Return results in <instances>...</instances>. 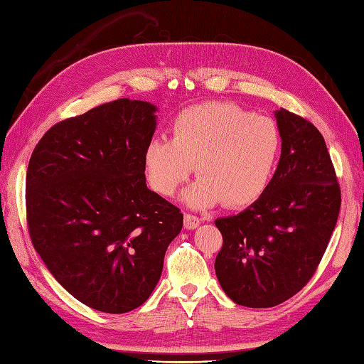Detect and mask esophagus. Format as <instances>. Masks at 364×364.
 <instances>
[{"label": "esophagus", "mask_w": 364, "mask_h": 364, "mask_svg": "<svg viewBox=\"0 0 364 364\" xmlns=\"http://www.w3.org/2000/svg\"><path fill=\"white\" fill-rule=\"evenodd\" d=\"M199 223H201V220H199L198 217H195V215H190V213H185L183 215V226L188 229V231H193V229H196L199 226Z\"/></svg>", "instance_id": "1"}]
</instances>
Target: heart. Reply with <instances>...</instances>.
Listing matches in <instances>:
<instances>
[{
    "label": "heart",
    "mask_w": 364,
    "mask_h": 364,
    "mask_svg": "<svg viewBox=\"0 0 364 364\" xmlns=\"http://www.w3.org/2000/svg\"><path fill=\"white\" fill-rule=\"evenodd\" d=\"M281 149L277 122L231 102H209L183 109L171 139L155 138L144 149L147 182L161 196H173L196 171L201 176L185 191L195 209L225 203L253 204L264 195Z\"/></svg>",
    "instance_id": "heart-1"
}]
</instances>
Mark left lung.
<instances>
[{
	"label": "left lung",
	"mask_w": 364,
	"mask_h": 364,
	"mask_svg": "<svg viewBox=\"0 0 364 364\" xmlns=\"http://www.w3.org/2000/svg\"><path fill=\"white\" fill-rule=\"evenodd\" d=\"M281 157L264 195L215 220L223 247L215 273L237 305L272 308L306 286L327 250L341 190L325 139L291 111H275Z\"/></svg>",
	"instance_id": "left-lung-1"
}]
</instances>
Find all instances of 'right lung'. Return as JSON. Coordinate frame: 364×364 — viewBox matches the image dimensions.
Instances as JSON below:
<instances>
[{
	"label": "right lung",
	"instance_id": "right-lung-1",
	"mask_svg": "<svg viewBox=\"0 0 364 364\" xmlns=\"http://www.w3.org/2000/svg\"><path fill=\"white\" fill-rule=\"evenodd\" d=\"M157 107L119 99L53 125L26 171L31 242L48 272L86 306L122 314L157 286L183 215L146 185Z\"/></svg>",
	"mask_w": 364,
	"mask_h": 364
}]
</instances>
